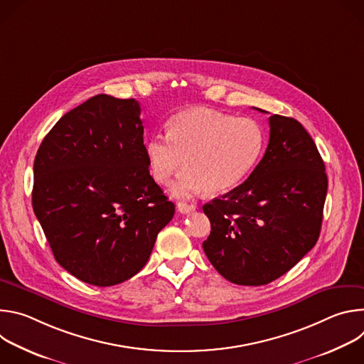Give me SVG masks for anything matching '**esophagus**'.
Wrapping results in <instances>:
<instances>
[{
	"label": "esophagus",
	"mask_w": 364,
	"mask_h": 364,
	"mask_svg": "<svg viewBox=\"0 0 364 364\" xmlns=\"http://www.w3.org/2000/svg\"><path fill=\"white\" fill-rule=\"evenodd\" d=\"M177 209H178L180 213L187 215V213H191V212L196 210V204H187V203H184V201H180V203L177 204Z\"/></svg>",
	"instance_id": "obj_1"
}]
</instances>
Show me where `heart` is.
I'll use <instances>...</instances> for the list:
<instances>
[{
	"mask_svg": "<svg viewBox=\"0 0 364 364\" xmlns=\"http://www.w3.org/2000/svg\"><path fill=\"white\" fill-rule=\"evenodd\" d=\"M265 146V131L250 118H235L207 108H188L168 121L167 135L154 134L145 142L149 173L168 184L184 167L173 187L178 197L205 188L210 194L239 186L255 168Z\"/></svg>",
	"mask_w": 364,
	"mask_h": 364,
	"instance_id": "obj_1",
	"label": "heart"
}]
</instances>
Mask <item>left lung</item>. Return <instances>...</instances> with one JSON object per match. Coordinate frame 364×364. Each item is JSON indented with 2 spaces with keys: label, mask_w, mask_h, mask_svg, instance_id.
Here are the masks:
<instances>
[{
  "label": "left lung",
  "mask_w": 364,
  "mask_h": 364,
  "mask_svg": "<svg viewBox=\"0 0 364 364\" xmlns=\"http://www.w3.org/2000/svg\"><path fill=\"white\" fill-rule=\"evenodd\" d=\"M269 127L264 159L247 180L203 205L212 225L204 253L237 285L282 277L314 247L321 230L328 180L317 145L294 118L272 115Z\"/></svg>",
  "instance_id": "obj_1"
}]
</instances>
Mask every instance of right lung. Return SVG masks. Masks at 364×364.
I'll return each mask as SVG.
<instances>
[{"instance_id": "1", "label": "right lung", "mask_w": 364, "mask_h": 364, "mask_svg": "<svg viewBox=\"0 0 364 364\" xmlns=\"http://www.w3.org/2000/svg\"><path fill=\"white\" fill-rule=\"evenodd\" d=\"M141 107L96 95L63 115L34 160L33 209L55 259L112 287L146 264L176 207L149 176Z\"/></svg>"}]
</instances>
